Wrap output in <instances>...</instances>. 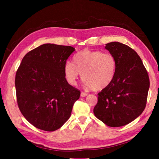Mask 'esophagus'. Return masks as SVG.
<instances>
[{
  "label": "esophagus",
  "instance_id": "obj_1",
  "mask_svg": "<svg viewBox=\"0 0 159 159\" xmlns=\"http://www.w3.org/2000/svg\"><path fill=\"white\" fill-rule=\"evenodd\" d=\"M87 96V93H86L85 92H81V93H80V96L81 97H85Z\"/></svg>",
  "mask_w": 159,
  "mask_h": 159
}]
</instances>
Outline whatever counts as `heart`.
<instances>
[{
    "label": "heart",
    "mask_w": 159,
    "mask_h": 159,
    "mask_svg": "<svg viewBox=\"0 0 159 159\" xmlns=\"http://www.w3.org/2000/svg\"><path fill=\"white\" fill-rule=\"evenodd\" d=\"M74 63L64 66V75L71 85H75L82 74V79L88 89L100 91L109 87L116 76L117 61L111 53L99 50H83L74 56Z\"/></svg>",
    "instance_id": "b5f03b06"
}]
</instances>
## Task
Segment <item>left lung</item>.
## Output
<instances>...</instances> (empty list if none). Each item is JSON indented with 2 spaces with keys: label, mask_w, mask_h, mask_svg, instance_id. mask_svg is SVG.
<instances>
[{
  "label": "left lung",
  "mask_w": 159,
  "mask_h": 159,
  "mask_svg": "<svg viewBox=\"0 0 159 159\" xmlns=\"http://www.w3.org/2000/svg\"><path fill=\"white\" fill-rule=\"evenodd\" d=\"M105 49L117 61L113 82L98 93L93 113L111 127L130 123L142 113L146 105L149 76L140 57L129 46L117 42L108 43Z\"/></svg>",
  "instance_id": "left-lung-1"
}]
</instances>
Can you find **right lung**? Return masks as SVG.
Wrapping results in <instances>:
<instances>
[{
	"instance_id": "1",
	"label": "right lung",
	"mask_w": 159,
	"mask_h": 159,
	"mask_svg": "<svg viewBox=\"0 0 159 159\" xmlns=\"http://www.w3.org/2000/svg\"><path fill=\"white\" fill-rule=\"evenodd\" d=\"M75 48L45 43L24 57L16 72L17 102L23 116L35 127L55 131L69 119L79 90L70 85L64 66Z\"/></svg>"
}]
</instances>
